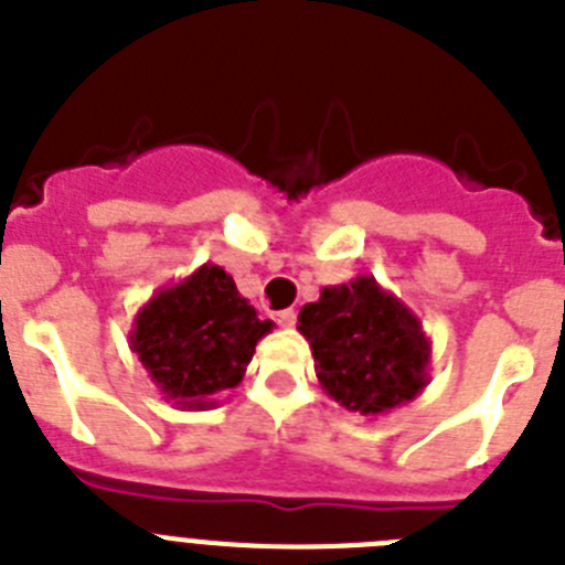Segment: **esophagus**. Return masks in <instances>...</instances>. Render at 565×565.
<instances>
[{
  "mask_svg": "<svg viewBox=\"0 0 565 565\" xmlns=\"http://www.w3.org/2000/svg\"><path fill=\"white\" fill-rule=\"evenodd\" d=\"M274 319H277L279 326L282 328H291L294 322H297V311H294V308H286V311H277L274 313Z\"/></svg>",
  "mask_w": 565,
  "mask_h": 565,
  "instance_id": "esophagus-1",
  "label": "esophagus"
}]
</instances>
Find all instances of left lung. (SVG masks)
Instances as JSON below:
<instances>
[{
    "label": "left lung",
    "mask_w": 565,
    "mask_h": 565,
    "mask_svg": "<svg viewBox=\"0 0 565 565\" xmlns=\"http://www.w3.org/2000/svg\"><path fill=\"white\" fill-rule=\"evenodd\" d=\"M322 391L344 411L384 416L430 384V339L422 319L371 274L322 288L299 311Z\"/></svg>",
    "instance_id": "obj_1"
}]
</instances>
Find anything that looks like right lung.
Listing matches in <instances>:
<instances>
[{"mask_svg": "<svg viewBox=\"0 0 565 565\" xmlns=\"http://www.w3.org/2000/svg\"><path fill=\"white\" fill-rule=\"evenodd\" d=\"M271 328L221 266L203 263L135 313L129 348L167 402L209 411L214 393L243 382L254 348Z\"/></svg>", "mask_w": 565, "mask_h": 565, "instance_id": "1", "label": "right lung"}]
</instances>
